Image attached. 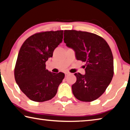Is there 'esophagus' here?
I'll return each instance as SVG.
<instances>
[{
	"instance_id": "1",
	"label": "esophagus",
	"mask_w": 130,
	"mask_h": 130,
	"mask_svg": "<svg viewBox=\"0 0 130 130\" xmlns=\"http://www.w3.org/2000/svg\"><path fill=\"white\" fill-rule=\"evenodd\" d=\"M65 74V76H68L70 74V73H69V72H66Z\"/></svg>"
}]
</instances>
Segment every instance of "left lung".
<instances>
[{"instance_id": "8db88e82", "label": "left lung", "mask_w": 130, "mask_h": 130, "mask_svg": "<svg viewBox=\"0 0 130 130\" xmlns=\"http://www.w3.org/2000/svg\"><path fill=\"white\" fill-rule=\"evenodd\" d=\"M63 41L75 52L76 59L85 63V74L76 73L72 85L75 98L90 102L104 93L113 76V58L111 48L102 37L87 31L64 30Z\"/></svg>"}]
</instances>
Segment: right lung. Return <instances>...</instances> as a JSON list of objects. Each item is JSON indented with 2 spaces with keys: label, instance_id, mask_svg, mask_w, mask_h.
Instances as JSON below:
<instances>
[{
  "label": "right lung",
  "instance_id": "right-lung-1",
  "mask_svg": "<svg viewBox=\"0 0 130 130\" xmlns=\"http://www.w3.org/2000/svg\"><path fill=\"white\" fill-rule=\"evenodd\" d=\"M63 31L37 32L26 39L19 50L14 69L15 80L31 100L43 102L51 100L64 78V73L49 72L45 64L62 41Z\"/></svg>",
  "mask_w": 130,
  "mask_h": 130
}]
</instances>
